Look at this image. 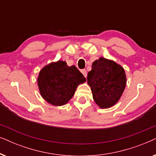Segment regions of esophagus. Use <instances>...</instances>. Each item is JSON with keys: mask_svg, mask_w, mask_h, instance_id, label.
<instances>
[{"mask_svg": "<svg viewBox=\"0 0 156 156\" xmlns=\"http://www.w3.org/2000/svg\"><path fill=\"white\" fill-rule=\"evenodd\" d=\"M81 72H82V73L83 74V75L84 76V77H87V70L86 69H82V70H81Z\"/></svg>", "mask_w": 156, "mask_h": 156, "instance_id": "1", "label": "esophagus"}]
</instances>
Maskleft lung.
I'll return each mask as SVG.
<instances>
[{"mask_svg":"<svg viewBox=\"0 0 156 156\" xmlns=\"http://www.w3.org/2000/svg\"><path fill=\"white\" fill-rule=\"evenodd\" d=\"M87 82L95 103L101 108L112 107L122 95L126 84L123 68L114 61L100 57L92 63Z\"/></svg>","mask_w":156,"mask_h":156,"instance_id":"1","label":"left lung"}]
</instances>
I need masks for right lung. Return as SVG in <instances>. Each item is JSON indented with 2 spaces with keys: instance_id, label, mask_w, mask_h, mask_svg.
Instances as JSON below:
<instances>
[{
  "instance_id": "right-lung-1",
  "label": "right lung",
  "mask_w": 156,
  "mask_h": 156,
  "mask_svg": "<svg viewBox=\"0 0 156 156\" xmlns=\"http://www.w3.org/2000/svg\"><path fill=\"white\" fill-rule=\"evenodd\" d=\"M85 82L86 78L75 66L69 67L66 62L60 60L44 66L37 77L42 97L54 106L67 104L78 85Z\"/></svg>"
}]
</instances>
